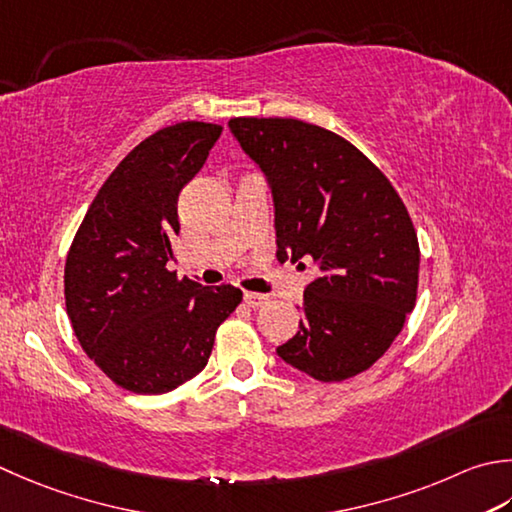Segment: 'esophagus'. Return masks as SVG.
<instances>
[{"label": "esophagus", "instance_id": "obj_1", "mask_svg": "<svg viewBox=\"0 0 512 512\" xmlns=\"http://www.w3.org/2000/svg\"><path fill=\"white\" fill-rule=\"evenodd\" d=\"M244 304L248 308H259L266 304V295H259V293H244Z\"/></svg>", "mask_w": 512, "mask_h": 512}]
</instances>
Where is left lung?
I'll return each mask as SVG.
<instances>
[{
  "label": "left lung",
  "instance_id": "left-lung-1",
  "mask_svg": "<svg viewBox=\"0 0 512 512\" xmlns=\"http://www.w3.org/2000/svg\"><path fill=\"white\" fill-rule=\"evenodd\" d=\"M228 128L273 195L277 259L319 266L297 306L299 330L277 355L319 382L364 373L415 308L419 244L404 202L326 128L282 117H235Z\"/></svg>",
  "mask_w": 512,
  "mask_h": 512
}]
</instances>
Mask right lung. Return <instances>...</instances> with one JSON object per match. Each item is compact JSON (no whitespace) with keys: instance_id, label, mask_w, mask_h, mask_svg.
<instances>
[{"instance_id":"1","label":"right lung","mask_w":512,"mask_h":512,"mask_svg":"<svg viewBox=\"0 0 512 512\" xmlns=\"http://www.w3.org/2000/svg\"><path fill=\"white\" fill-rule=\"evenodd\" d=\"M222 126L182 122L146 137L99 188L68 250L66 313L84 353L130 393L162 395L208 364L233 286L177 279V197Z\"/></svg>"}]
</instances>
